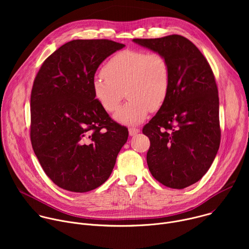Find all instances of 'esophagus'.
I'll return each instance as SVG.
<instances>
[{
    "label": "esophagus",
    "mask_w": 249,
    "mask_h": 249,
    "mask_svg": "<svg viewBox=\"0 0 249 249\" xmlns=\"http://www.w3.org/2000/svg\"><path fill=\"white\" fill-rule=\"evenodd\" d=\"M140 132V129L136 128V127H131L129 128V134L130 136H135L136 134H138Z\"/></svg>",
    "instance_id": "esophagus-1"
}]
</instances>
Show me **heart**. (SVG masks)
<instances>
[{"mask_svg": "<svg viewBox=\"0 0 249 249\" xmlns=\"http://www.w3.org/2000/svg\"><path fill=\"white\" fill-rule=\"evenodd\" d=\"M171 82L168 60L159 52L123 50L114 54L92 81L95 99L107 112L118 109L125 90L129 100L115 114L124 124L143 121L149 111L160 109Z\"/></svg>", "mask_w": 249, "mask_h": 249, "instance_id": "heart-1", "label": "heart"}]
</instances>
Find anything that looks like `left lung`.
I'll list each match as a JSON object with an SVG mask.
<instances>
[{"mask_svg": "<svg viewBox=\"0 0 249 249\" xmlns=\"http://www.w3.org/2000/svg\"><path fill=\"white\" fill-rule=\"evenodd\" d=\"M133 41L168 60L171 82L167 98L144 126L143 134L151 142L147 163L152 175L166 187L183 189L202 178L220 147L214 73L200 50L181 35Z\"/></svg>", "mask_w": 249, "mask_h": 249, "instance_id": "8db88e82", "label": "left lung"}]
</instances>
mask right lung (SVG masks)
I'll return each instance as SVG.
<instances>
[{
    "label": "right lung",
    "mask_w": 249,
    "mask_h": 249,
    "mask_svg": "<svg viewBox=\"0 0 249 249\" xmlns=\"http://www.w3.org/2000/svg\"><path fill=\"white\" fill-rule=\"evenodd\" d=\"M125 45L108 39H77L42 64L30 95V140L44 172L59 187L88 192L110 176L128 139L95 99L99 65Z\"/></svg>",
    "instance_id": "add662e5"
}]
</instances>
